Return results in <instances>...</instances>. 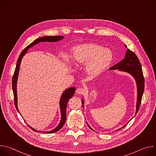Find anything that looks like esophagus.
<instances>
[{"label":"esophagus","mask_w":156,"mask_h":156,"mask_svg":"<svg viewBox=\"0 0 156 156\" xmlns=\"http://www.w3.org/2000/svg\"><path fill=\"white\" fill-rule=\"evenodd\" d=\"M84 92H85V90L83 87H79L76 90V93L78 94H83Z\"/></svg>","instance_id":"esophagus-1"}]
</instances>
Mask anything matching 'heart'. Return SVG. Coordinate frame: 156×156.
Masks as SVG:
<instances>
[{"label": "heart", "mask_w": 156, "mask_h": 156, "mask_svg": "<svg viewBox=\"0 0 156 156\" xmlns=\"http://www.w3.org/2000/svg\"><path fill=\"white\" fill-rule=\"evenodd\" d=\"M72 61L77 65H84L86 74L95 78L104 73L112 63L114 56L110 49L98 44L86 43L72 49Z\"/></svg>", "instance_id": "b5f03b06"}]
</instances>
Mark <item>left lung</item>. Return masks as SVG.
<instances>
[{"label":"left lung","instance_id":"left-lung-1","mask_svg":"<svg viewBox=\"0 0 156 156\" xmlns=\"http://www.w3.org/2000/svg\"><path fill=\"white\" fill-rule=\"evenodd\" d=\"M125 48H127V46L126 45H125ZM109 70H119V71L127 72L131 75H132L133 77L135 78L137 86V102L136 108V114L140 108L142 96L144 90V78L143 76L141 65L138 57L134 52H133L129 49H127L125 58L121 62H119L116 65L110 68ZM81 102L83 104V107H84L83 99H82ZM126 125L127 124H126L125 126H126ZM87 125L91 129L94 131L88 124ZM125 126H123L121 128H123Z\"/></svg>","mask_w":156,"mask_h":156}]
</instances>
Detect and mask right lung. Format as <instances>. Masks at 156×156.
<instances>
[{
	"instance_id": "add662e5",
	"label": "right lung",
	"mask_w": 156,
	"mask_h": 156,
	"mask_svg": "<svg viewBox=\"0 0 156 156\" xmlns=\"http://www.w3.org/2000/svg\"><path fill=\"white\" fill-rule=\"evenodd\" d=\"M64 37L62 36H44V37H41L39 38L36 39L35 41H34L32 43H31L30 45H28L27 48H25V49L21 52V53L20 54L17 62H16V68H15V70L13 76V78H12V90H13V96H14V101H15V107L16 108V110H18V112L20 113L18 108V105H17V93H16V84H17V80H18V73H19V70H20V64H21V62L22 58H23V56L26 54V53L27 52L28 49L32 48L33 46H34V45H36V44L39 43L41 42H57L58 41L62 40ZM76 88L75 87H69L68 89H66L64 91V92L62 93L60 99V113H61V120L60 123H58V126L54 128V129L49 131H46V133H55L57 131H58L59 129H60L62 126H63L64 123H65L66 121V105H67L68 101H69V99L70 98H72L75 93ZM29 127H30L33 131H38L36 129H34L33 128L31 127L30 125H28ZM45 132V131H44Z\"/></svg>"
}]
</instances>
